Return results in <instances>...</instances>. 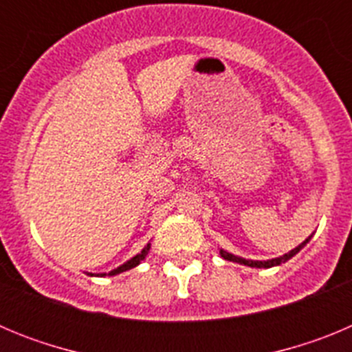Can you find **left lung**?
<instances>
[{
	"mask_svg": "<svg viewBox=\"0 0 352 352\" xmlns=\"http://www.w3.org/2000/svg\"><path fill=\"white\" fill-rule=\"evenodd\" d=\"M310 238H312V236H310ZM309 239H305L303 243L298 245V247L294 248V250H291V252H289V254H285V256L276 257V259H272V261H247V259H241V257L232 256V254H229V252H226V250H220V256H222L226 261H232V263L245 264V266H250V268H272V266H278V264L285 263V261H289V259H291V257L296 256L298 252H300L301 248L305 247V245L309 243Z\"/></svg>",
	"mask_w": 352,
	"mask_h": 352,
	"instance_id": "8db88e82",
	"label": "left lung"
}]
</instances>
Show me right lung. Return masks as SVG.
I'll return each instance as SVG.
<instances>
[{"instance_id": "1", "label": "right lung", "mask_w": 352, "mask_h": 352, "mask_svg": "<svg viewBox=\"0 0 352 352\" xmlns=\"http://www.w3.org/2000/svg\"><path fill=\"white\" fill-rule=\"evenodd\" d=\"M148 252H149V245H146V247L142 248V252H141V254H138V256H135V257H132V259H130V261H126L125 264H121L120 268L113 270V272H109L107 275H109V276H111V275H118V273H123V272H126V270H132V268H135V266H138V264L141 263V261L144 259L146 256H148Z\"/></svg>"}]
</instances>
